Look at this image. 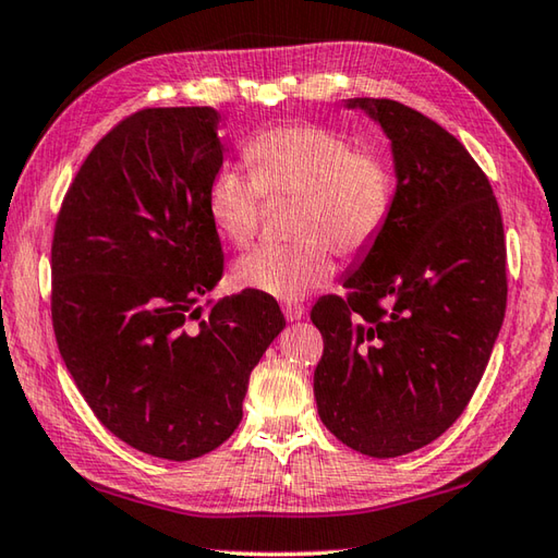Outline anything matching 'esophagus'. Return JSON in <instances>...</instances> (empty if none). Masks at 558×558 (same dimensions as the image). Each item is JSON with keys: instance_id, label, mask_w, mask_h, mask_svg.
<instances>
[{"instance_id": "1", "label": "esophagus", "mask_w": 558, "mask_h": 558, "mask_svg": "<svg viewBox=\"0 0 558 558\" xmlns=\"http://www.w3.org/2000/svg\"><path fill=\"white\" fill-rule=\"evenodd\" d=\"M281 311H283V315H287V320H291V323L301 320L303 315H306V308L299 306V303H283Z\"/></svg>"}]
</instances>
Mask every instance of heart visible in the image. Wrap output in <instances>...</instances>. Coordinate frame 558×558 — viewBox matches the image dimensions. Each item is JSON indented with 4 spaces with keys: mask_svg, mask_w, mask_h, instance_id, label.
Returning a JSON list of instances; mask_svg holds the SVG:
<instances>
[{
    "mask_svg": "<svg viewBox=\"0 0 558 558\" xmlns=\"http://www.w3.org/2000/svg\"><path fill=\"white\" fill-rule=\"evenodd\" d=\"M250 172L218 167L206 192L208 218L233 247L259 233L265 196L296 198L291 235L299 243L262 247L235 265V283L279 301H301L332 277L338 252L362 257L393 208V172L381 155L354 150L344 135L315 123L257 133L245 145Z\"/></svg>",
    "mask_w": 558,
    "mask_h": 558,
    "instance_id": "1",
    "label": "heart"
}]
</instances>
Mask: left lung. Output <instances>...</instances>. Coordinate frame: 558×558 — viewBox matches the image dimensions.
I'll list each match as a JSON object with an SVG mask.
<instances>
[{"label": "left lung", "instance_id": "1", "mask_svg": "<svg viewBox=\"0 0 558 558\" xmlns=\"http://www.w3.org/2000/svg\"><path fill=\"white\" fill-rule=\"evenodd\" d=\"M391 141L384 233L323 296L313 393L323 425L360 454L425 447L464 413L506 318L502 218L488 177L442 125L393 99H347Z\"/></svg>", "mask_w": 558, "mask_h": 558}]
</instances>
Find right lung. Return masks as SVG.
I'll return each mask as SVG.
<instances>
[{
  "mask_svg": "<svg viewBox=\"0 0 558 558\" xmlns=\"http://www.w3.org/2000/svg\"><path fill=\"white\" fill-rule=\"evenodd\" d=\"M211 107L143 109L94 145L52 235V330L111 435L189 461L243 420L250 374L283 330L259 291L202 299L223 277L206 192L223 165Z\"/></svg>",
  "mask_w": 558,
  "mask_h": 558,
  "instance_id": "right-lung-1",
  "label": "right lung"
}]
</instances>
